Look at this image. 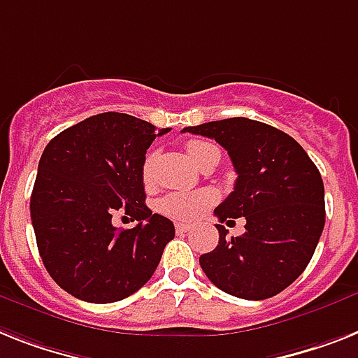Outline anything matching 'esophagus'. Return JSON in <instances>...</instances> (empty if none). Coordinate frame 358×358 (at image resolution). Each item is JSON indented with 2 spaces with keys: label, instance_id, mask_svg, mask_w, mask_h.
<instances>
[{
  "label": "esophagus",
  "instance_id": "obj_1",
  "mask_svg": "<svg viewBox=\"0 0 358 358\" xmlns=\"http://www.w3.org/2000/svg\"><path fill=\"white\" fill-rule=\"evenodd\" d=\"M192 227L185 225V223H176V232L177 234H186V232H190Z\"/></svg>",
  "mask_w": 358,
  "mask_h": 358
}]
</instances>
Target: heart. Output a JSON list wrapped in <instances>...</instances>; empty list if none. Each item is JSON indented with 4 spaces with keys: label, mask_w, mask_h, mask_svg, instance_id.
<instances>
[{
    "label": "heart",
    "mask_w": 358,
    "mask_h": 358,
    "mask_svg": "<svg viewBox=\"0 0 358 358\" xmlns=\"http://www.w3.org/2000/svg\"><path fill=\"white\" fill-rule=\"evenodd\" d=\"M214 144L206 141H188L186 143V153L192 161L199 162ZM153 155H148L143 164V181L150 185L153 179ZM215 196L210 190H196V192H172L159 201V210L168 217L177 221H194L199 215L205 214L210 205L214 203Z\"/></svg>",
    "instance_id": "b5f03b06"
}]
</instances>
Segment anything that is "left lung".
<instances>
[{
    "label": "left lung",
    "mask_w": 358,
    "mask_h": 358,
    "mask_svg": "<svg viewBox=\"0 0 358 358\" xmlns=\"http://www.w3.org/2000/svg\"><path fill=\"white\" fill-rule=\"evenodd\" d=\"M214 138L238 173L234 190L214 210L217 220L245 217V234L227 238L199 258L215 287L245 300H265L289 287L311 262L326 223L318 168L287 133L234 117L188 126L182 133Z\"/></svg>",
    "instance_id": "8db88e82"
}]
</instances>
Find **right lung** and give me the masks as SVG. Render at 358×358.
Instances as JSON below:
<instances>
[{"mask_svg": "<svg viewBox=\"0 0 358 358\" xmlns=\"http://www.w3.org/2000/svg\"><path fill=\"white\" fill-rule=\"evenodd\" d=\"M166 131L108 111L58 133L41 153L31 196L38 250L51 278L78 300L128 298L152 278L176 236L172 221L144 205L146 150ZM115 213L138 225L119 231Z\"/></svg>", "mask_w": 358, "mask_h": 358, "instance_id": "right-lung-1", "label": "right lung"}]
</instances>
